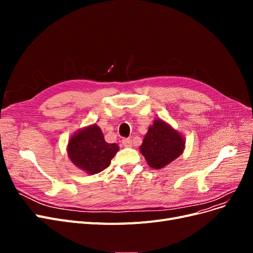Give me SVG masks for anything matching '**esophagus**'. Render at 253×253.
I'll use <instances>...</instances> for the list:
<instances>
[{"instance_id": "1", "label": "esophagus", "mask_w": 253, "mask_h": 253, "mask_svg": "<svg viewBox=\"0 0 253 253\" xmlns=\"http://www.w3.org/2000/svg\"><path fill=\"white\" fill-rule=\"evenodd\" d=\"M122 144H124L126 148H131L133 145V141L131 138H125L124 140H122Z\"/></svg>"}]
</instances>
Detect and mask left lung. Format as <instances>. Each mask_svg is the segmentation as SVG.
Segmentation results:
<instances>
[{
    "label": "left lung",
    "mask_w": 253,
    "mask_h": 253,
    "mask_svg": "<svg viewBox=\"0 0 253 253\" xmlns=\"http://www.w3.org/2000/svg\"><path fill=\"white\" fill-rule=\"evenodd\" d=\"M185 137L181 133L166 121L156 118L149 126L139 150L148 165L157 170L179 157L185 150Z\"/></svg>",
    "instance_id": "1"
}]
</instances>
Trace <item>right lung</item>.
Listing matches in <instances>:
<instances>
[{
    "label": "right lung",
    "instance_id": "right-lung-1",
    "mask_svg": "<svg viewBox=\"0 0 253 253\" xmlns=\"http://www.w3.org/2000/svg\"><path fill=\"white\" fill-rule=\"evenodd\" d=\"M118 151L117 143H108L104 140L101 128L96 124L74 133L66 148L71 162L89 175L106 169Z\"/></svg>",
    "mask_w": 253,
    "mask_h": 253
}]
</instances>
